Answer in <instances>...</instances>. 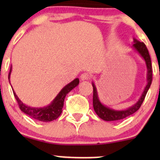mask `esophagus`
I'll return each mask as SVG.
<instances>
[{
	"label": "esophagus",
	"instance_id": "esophagus-1",
	"mask_svg": "<svg viewBox=\"0 0 160 160\" xmlns=\"http://www.w3.org/2000/svg\"><path fill=\"white\" fill-rule=\"evenodd\" d=\"M91 78V75L89 74V73H83V74H81V76H80V79H81L82 80H89Z\"/></svg>",
	"mask_w": 160,
	"mask_h": 160
}]
</instances>
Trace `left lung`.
<instances>
[{"label":"left lung","instance_id":"1","mask_svg":"<svg viewBox=\"0 0 160 160\" xmlns=\"http://www.w3.org/2000/svg\"><path fill=\"white\" fill-rule=\"evenodd\" d=\"M134 43L132 47L134 49L137 51L139 54L141 55V57L144 59L146 62L147 68H148V75H147V80H148V84L145 87L142 95L139 100L132 107L128 108V109L123 110V111H116V110L111 109V108L106 107L101 103L99 101L98 93H97L96 87H95L94 82H92L93 87V108L94 111L96 113V114L100 117L102 120L105 121H116L120 120L122 119L126 118L128 116L133 114L135 113L140 108V107L144 102L145 96H146L147 92L149 89L150 85L152 82V76H153V71H152V65H151V59L148 52V49L147 48L146 45L143 42H140L138 40L134 38Z\"/></svg>","mask_w":160,"mask_h":160}]
</instances>
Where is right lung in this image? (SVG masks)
<instances>
[{
	"instance_id": "right-lung-1",
	"label": "right lung",
	"mask_w": 160,
	"mask_h": 160,
	"mask_svg": "<svg viewBox=\"0 0 160 160\" xmlns=\"http://www.w3.org/2000/svg\"><path fill=\"white\" fill-rule=\"evenodd\" d=\"M11 71H12V67H10V73H9V82H10V77ZM78 78L74 79L73 81H71L70 83L66 85L61 91L59 92L57 96L54 98V100L51 102L50 104L44 108H31L29 106L25 105L22 102L20 101V99L18 98L15 92H13V95L17 101L19 107L22 111L24 112L25 114L30 116L33 119L42 122H50L54 120H56L60 114L62 113V108L64 105V101H65V96L70 91L72 90L74 88L76 87L79 84ZM11 85V84H10Z\"/></svg>"
}]
</instances>
